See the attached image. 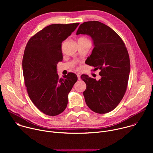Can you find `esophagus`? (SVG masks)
Masks as SVG:
<instances>
[{
	"label": "esophagus",
	"mask_w": 153,
	"mask_h": 153,
	"mask_svg": "<svg viewBox=\"0 0 153 153\" xmlns=\"http://www.w3.org/2000/svg\"><path fill=\"white\" fill-rule=\"evenodd\" d=\"M77 76L78 80H80V74L79 73H77Z\"/></svg>",
	"instance_id": "1"
}]
</instances>
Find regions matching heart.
I'll return each instance as SVG.
<instances>
[{"mask_svg":"<svg viewBox=\"0 0 153 153\" xmlns=\"http://www.w3.org/2000/svg\"><path fill=\"white\" fill-rule=\"evenodd\" d=\"M78 41H82V42H90V39H89L88 37H84V36L79 37V39H78Z\"/></svg>","mask_w":153,"mask_h":153,"instance_id":"obj_1","label":"heart"}]
</instances>
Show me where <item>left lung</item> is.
Segmentation results:
<instances>
[{
	"instance_id": "8db88e82",
	"label": "left lung",
	"mask_w": 153,
	"mask_h": 153,
	"mask_svg": "<svg viewBox=\"0 0 153 153\" xmlns=\"http://www.w3.org/2000/svg\"><path fill=\"white\" fill-rule=\"evenodd\" d=\"M88 34L93 40L94 48L85 61L99 69L101 79L96 80L82 75L86 85L83 92L85 102L99 114L113 111L123 99L127 89L130 71L129 57L125 43L110 27L99 21L82 24L76 34Z\"/></svg>"
}]
</instances>
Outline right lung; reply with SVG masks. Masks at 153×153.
<instances>
[{"mask_svg":"<svg viewBox=\"0 0 153 153\" xmlns=\"http://www.w3.org/2000/svg\"><path fill=\"white\" fill-rule=\"evenodd\" d=\"M79 25H48L33 36L26 45L22 60L25 85L32 102L46 115L57 116L65 110L68 94L77 80L73 73L59 78L56 67L63 60L62 42Z\"/></svg>","mask_w":153,"mask_h":153,"instance_id":"obj_1","label":"right lung"}]
</instances>
